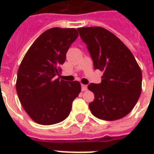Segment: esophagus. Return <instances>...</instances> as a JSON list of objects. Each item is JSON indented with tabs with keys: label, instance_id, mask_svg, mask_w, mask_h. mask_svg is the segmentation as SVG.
<instances>
[{
	"label": "esophagus",
	"instance_id": "obj_1",
	"mask_svg": "<svg viewBox=\"0 0 154 154\" xmlns=\"http://www.w3.org/2000/svg\"><path fill=\"white\" fill-rule=\"evenodd\" d=\"M82 91H86L87 85H82Z\"/></svg>",
	"mask_w": 154,
	"mask_h": 154
}]
</instances>
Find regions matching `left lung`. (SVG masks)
I'll return each instance as SVG.
<instances>
[{
	"label": "left lung",
	"instance_id": "8db88e82",
	"mask_svg": "<svg viewBox=\"0 0 154 154\" xmlns=\"http://www.w3.org/2000/svg\"><path fill=\"white\" fill-rule=\"evenodd\" d=\"M86 44L95 69L103 72L101 84L91 83L94 93L89 103L92 114L105 121H115L131 112L141 93L142 73L133 53L121 40L102 27L77 29Z\"/></svg>",
	"mask_w": 154,
	"mask_h": 154
}]
</instances>
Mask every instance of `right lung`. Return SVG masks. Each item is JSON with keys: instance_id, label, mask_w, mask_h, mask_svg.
<instances>
[{"instance_id": "add662e5", "label": "right lung", "mask_w": 154, "mask_h": 154, "mask_svg": "<svg viewBox=\"0 0 154 154\" xmlns=\"http://www.w3.org/2000/svg\"><path fill=\"white\" fill-rule=\"evenodd\" d=\"M77 37L76 29H49L37 37L20 63L17 93L25 111L37 124L49 125L64 121L79 95V82L56 79Z\"/></svg>"}]
</instances>
